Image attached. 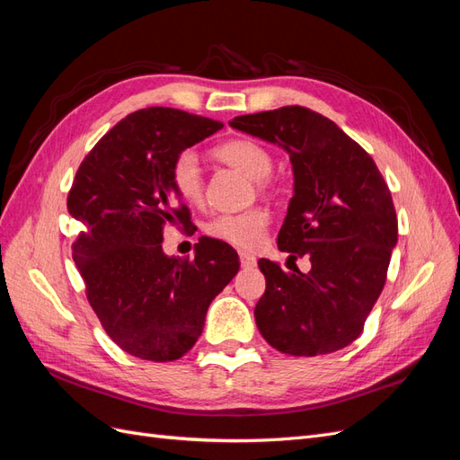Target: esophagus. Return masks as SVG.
I'll use <instances>...</instances> for the list:
<instances>
[{"label":"esophagus","instance_id":"34e87169","mask_svg":"<svg viewBox=\"0 0 460 460\" xmlns=\"http://www.w3.org/2000/svg\"><path fill=\"white\" fill-rule=\"evenodd\" d=\"M240 262H242V269H247V270L257 267V259L249 253H240Z\"/></svg>","mask_w":460,"mask_h":460}]
</instances>
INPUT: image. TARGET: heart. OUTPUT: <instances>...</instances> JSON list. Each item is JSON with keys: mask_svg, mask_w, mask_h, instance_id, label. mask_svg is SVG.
Wrapping results in <instances>:
<instances>
[{"mask_svg": "<svg viewBox=\"0 0 460 460\" xmlns=\"http://www.w3.org/2000/svg\"><path fill=\"white\" fill-rule=\"evenodd\" d=\"M213 155L232 169L243 172L257 182L261 193H269L270 172L274 169L272 153L249 137H232L213 147ZM171 184L184 203L199 207L205 199L203 174L198 155L191 149L180 151L171 164ZM270 215L267 208L253 207L243 213L217 215L205 225L208 238L232 245L242 252H255L267 238Z\"/></svg>", "mask_w": 460, "mask_h": 460, "instance_id": "obj_1", "label": "heart"}]
</instances>
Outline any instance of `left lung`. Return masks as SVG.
Masks as SVG:
<instances>
[{
	"label": "left lung",
	"instance_id": "left-lung-1",
	"mask_svg": "<svg viewBox=\"0 0 460 460\" xmlns=\"http://www.w3.org/2000/svg\"><path fill=\"white\" fill-rule=\"evenodd\" d=\"M230 127L289 153L296 193L278 247L311 261L307 274L259 261L267 280L255 307L259 332L294 357L343 349L360 336L385 286L397 243L392 191L368 153L316 111L288 105L235 117Z\"/></svg>",
	"mask_w": 460,
	"mask_h": 460
}]
</instances>
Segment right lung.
Returning <instances> with one entry per match:
<instances>
[{
	"mask_svg": "<svg viewBox=\"0 0 460 460\" xmlns=\"http://www.w3.org/2000/svg\"><path fill=\"white\" fill-rule=\"evenodd\" d=\"M220 128V120L180 109L134 111L93 146L68 191V213L84 225L73 259L88 303L107 336L137 358L186 355L208 305L240 270L238 253L211 238L199 240L193 259L163 253L166 226H193L171 164Z\"/></svg>",
	"mask_w": 460,
	"mask_h": 460,
	"instance_id": "obj_1",
	"label": "right lung"
}]
</instances>
